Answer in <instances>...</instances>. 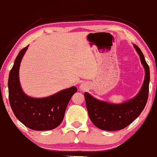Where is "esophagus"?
I'll use <instances>...</instances> for the list:
<instances>
[{
	"label": "esophagus",
	"mask_w": 157,
	"mask_h": 157,
	"mask_svg": "<svg viewBox=\"0 0 157 157\" xmlns=\"http://www.w3.org/2000/svg\"><path fill=\"white\" fill-rule=\"evenodd\" d=\"M80 89L81 90H85L86 89V86L85 84H81V85L80 86Z\"/></svg>",
	"instance_id": "1"
}]
</instances>
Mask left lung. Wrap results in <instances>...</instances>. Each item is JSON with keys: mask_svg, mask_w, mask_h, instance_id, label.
<instances>
[{"mask_svg": "<svg viewBox=\"0 0 157 157\" xmlns=\"http://www.w3.org/2000/svg\"><path fill=\"white\" fill-rule=\"evenodd\" d=\"M145 70L144 81L141 91L132 99L115 105L97 100L87 92L84 93L89 117L95 126L106 131L123 129L141 114L148 98L150 69L139 47L134 44Z\"/></svg>", "mask_w": 157, "mask_h": 157, "instance_id": "1", "label": "left lung"}]
</instances>
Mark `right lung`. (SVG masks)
Wrapping results in <instances>:
<instances>
[{"label":"right lung","mask_w":157,"mask_h":157,"mask_svg":"<svg viewBox=\"0 0 157 157\" xmlns=\"http://www.w3.org/2000/svg\"><path fill=\"white\" fill-rule=\"evenodd\" d=\"M27 48L19 52L10 72L8 90L10 107L16 118L28 128L36 131L53 129L63 120L67 104L77 89L72 86L43 98L27 96L19 80V66Z\"/></svg>","instance_id":"add662e5"}]
</instances>
